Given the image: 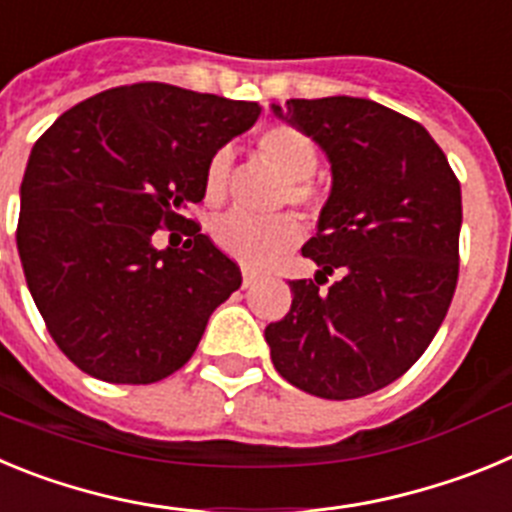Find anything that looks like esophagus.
Segmentation results:
<instances>
[{
	"instance_id": "obj_1",
	"label": "esophagus",
	"mask_w": 512,
	"mask_h": 512,
	"mask_svg": "<svg viewBox=\"0 0 512 512\" xmlns=\"http://www.w3.org/2000/svg\"><path fill=\"white\" fill-rule=\"evenodd\" d=\"M256 279H259V274H256V271L243 269V287H251V284L256 282Z\"/></svg>"
}]
</instances>
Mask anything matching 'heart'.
<instances>
[{
	"label": "heart",
	"mask_w": 512,
	"mask_h": 512,
	"mask_svg": "<svg viewBox=\"0 0 512 512\" xmlns=\"http://www.w3.org/2000/svg\"><path fill=\"white\" fill-rule=\"evenodd\" d=\"M259 156L274 171L287 179L279 202L302 210L305 215H315L320 210V189L312 184L310 176L318 171L320 153L315 140L307 133L289 125H274L264 130L256 140ZM230 171H233V153L230 148H220L212 153L205 169V200L207 205H220L228 197ZM212 241L230 259L241 261L251 269H266L277 259H282L289 248L300 241V225L292 215H279L271 220H251L241 212H230L215 220Z\"/></svg>",
	"instance_id": "heart-1"
}]
</instances>
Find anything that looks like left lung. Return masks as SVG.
<instances>
[{"mask_svg":"<svg viewBox=\"0 0 512 512\" xmlns=\"http://www.w3.org/2000/svg\"><path fill=\"white\" fill-rule=\"evenodd\" d=\"M271 110L323 148L333 174L318 233L302 248L318 274L289 282L292 307L264 330L271 361L307 395H372L423 356L449 312L459 179L420 122L372 99H289Z\"/></svg>","mask_w":512,"mask_h":512,"instance_id":"1","label":"left lung"}]
</instances>
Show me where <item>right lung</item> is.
I'll return each mask as SVG.
<instances>
[{
	"mask_svg": "<svg viewBox=\"0 0 512 512\" xmlns=\"http://www.w3.org/2000/svg\"><path fill=\"white\" fill-rule=\"evenodd\" d=\"M261 107L143 81L84 99L33 146L17 251L56 346L81 372L151 384L192 359L241 269L184 215L205 197L212 153ZM158 227L184 229L158 252Z\"/></svg>",
	"mask_w": 512,
	"mask_h": 512,
	"instance_id": "add662e5",
	"label": "right lung"
}]
</instances>
